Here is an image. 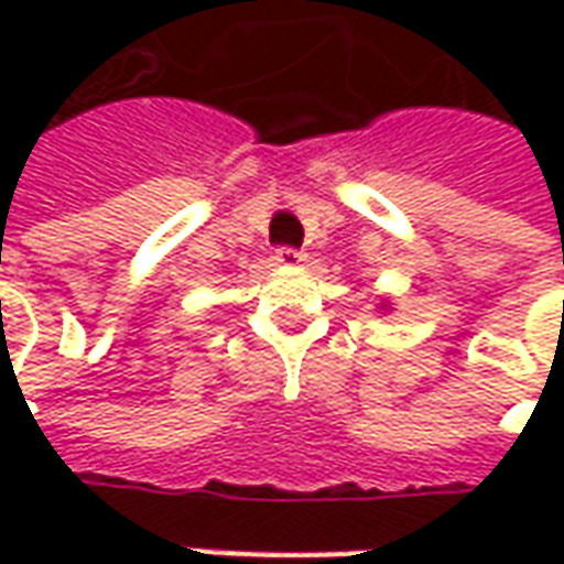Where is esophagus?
Instances as JSON below:
<instances>
[{
  "mask_svg": "<svg viewBox=\"0 0 564 564\" xmlns=\"http://www.w3.org/2000/svg\"><path fill=\"white\" fill-rule=\"evenodd\" d=\"M274 259L281 262V265H299V262H305V253L302 250H295V247H278L274 250Z\"/></svg>",
  "mask_w": 564,
  "mask_h": 564,
  "instance_id": "1",
  "label": "esophagus"
}]
</instances>
